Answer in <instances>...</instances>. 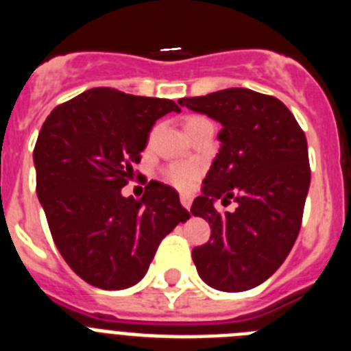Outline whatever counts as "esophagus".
<instances>
[{
  "label": "esophagus",
  "instance_id": "1",
  "mask_svg": "<svg viewBox=\"0 0 351 351\" xmlns=\"http://www.w3.org/2000/svg\"><path fill=\"white\" fill-rule=\"evenodd\" d=\"M181 204H182V207H184V209L190 210V207H191V197H190V195H181Z\"/></svg>",
  "mask_w": 351,
  "mask_h": 351
}]
</instances>
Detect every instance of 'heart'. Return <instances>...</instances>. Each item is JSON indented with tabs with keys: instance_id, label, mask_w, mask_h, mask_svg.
I'll list each match as a JSON object with an SVG mask.
<instances>
[{
	"instance_id": "1",
	"label": "heart",
	"mask_w": 351,
	"mask_h": 351,
	"mask_svg": "<svg viewBox=\"0 0 351 351\" xmlns=\"http://www.w3.org/2000/svg\"><path fill=\"white\" fill-rule=\"evenodd\" d=\"M202 119V117H190L186 121V125L195 123V121ZM200 165L195 163V161H176V163H170L165 170H163V176H165L167 181L170 184H173L176 188H181V190H188L191 184L198 179L200 176Z\"/></svg>"
}]
</instances>
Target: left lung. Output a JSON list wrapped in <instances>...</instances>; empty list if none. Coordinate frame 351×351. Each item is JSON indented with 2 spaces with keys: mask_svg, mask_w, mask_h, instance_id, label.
I'll return each mask as SVG.
<instances>
[{
  "mask_svg": "<svg viewBox=\"0 0 351 351\" xmlns=\"http://www.w3.org/2000/svg\"><path fill=\"white\" fill-rule=\"evenodd\" d=\"M179 105L221 123V142L191 214L210 225L193 250L209 287L244 291L271 278L295 244L308 197V142L293 114L274 96L230 88L182 98ZM218 197L238 202L234 213L213 209Z\"/></svg>",
  "mask_w": 351,
  "mask_h": 351,
  "instance_id": "obj_1",
  "label": "left lung"
}]
</instances>
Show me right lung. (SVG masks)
Wrapping results in <instances>:
<instances>
[{"mask_svg": "<svg viewBox=\"0 0 351 351\" xmlns=\"http://www.w3.org/2000/svg\"><path fill=\"white\" fill-rule=\"evenodd\" d=\"M181 112L163 98L95 88L58 105L38 133L36 195L64 262L86 283L123 290L145 276L161 239L190 213L178 191L151 181L123 197L160 117Z\"/></svg>", "mask_w": 351, "mask_h": 351, "instance_id": "right-lung-1", "label": "right lung"}]
</instances>
